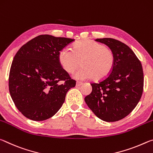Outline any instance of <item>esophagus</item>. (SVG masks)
Wrapping results in <instances>:
<instances>
[{"mask_svg": "<svg viewBox=\"0 0 153 153\" xmlns=\"http://www.w3.org/2000/svg\"><path fill=\"white\" fill-rule=\"evenodd\" d=\"M81 85H82V82L77 81L76 83V87H79V86H81Z\"/></svg>", "mask_w": 153, "mask_h": 153, "instance_id": "1", "label": "esophagus"}]
</instances>
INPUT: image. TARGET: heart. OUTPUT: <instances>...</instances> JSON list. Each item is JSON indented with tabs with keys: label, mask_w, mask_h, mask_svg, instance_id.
Returning <instances> with one entry per match:
<instances>
[{
	"label": "heart",
	"mask_w": 153,
	"mask_h": 153,
	"mask_svg": "<svg viewBox=\"0 0 153 153\" xmlns=\"http://www.w3.org/2000/svg\"><path fill=\"white\" fill-rule=\"evenodd\" d=\"M59 62L66 72L71 73L79 66L82 68L73 74L74 79L86 80L91 78L97 81L108 76L114 64V54L111 49L99 42L81 41L76 42L72 50L63 49L59 52Z\"/></svg>",
	"instance_id": "heart-1"
}]
</instances>
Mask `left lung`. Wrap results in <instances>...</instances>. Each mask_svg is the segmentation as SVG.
<instances>
[{
	"instance_id": "1",
	"label": "left lung",
	"mask_w": 153,
	"mask_h": 153,
	"mask_svg": "<svg viewBox=\"0 0 153 153\" xmlns=\"http://www.w3.org/2000/svg\"><path fill=\"white\" fill-rule=\"evenodd\" d=\"M114 54L113 68L106 79L91 83L92 91L85 101L92 112L102 121L114 122L127 117L141 98L144 86L142 64L134 52L119 41L97 39Z\"/></svg>"
}]
</instances>
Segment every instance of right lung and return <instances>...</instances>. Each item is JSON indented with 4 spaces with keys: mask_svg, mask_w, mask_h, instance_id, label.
Instances as JSON below:
<instances>
[{
    "mask_svg": "<svg viewBox=\"0 0 153 153\" xmlns=\"http://www.w3.org/2000/svg\"><path fill=\"white\" fill-rule=\"evenodd\" d=\"M74 39L40 35L24 44L10 69L9 88L17 108L26 118L41 121L53 116L68 91L76 85L62 68L59 52ZM64 80L63 84L60 83Z\"/></svg>",
    "mask_w": 153,
    "mask_h": 153,
    "instance_id": "add662e5",
    "label": "right lung"
}]
</instances>
